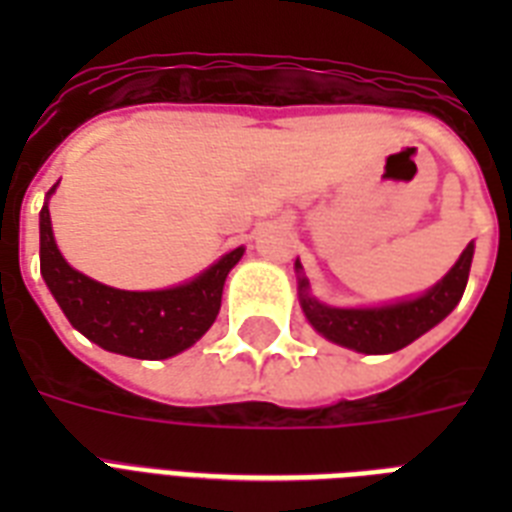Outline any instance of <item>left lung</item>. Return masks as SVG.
Masks as SVG:
<instances>
[{
	"instance_id": "1",
	"label": "left lung",
	"mask_w": 512,
	"mask_h": 512,
	"mask_svg": "<svg viewBox=\"0 0 512 512\" xmlns=\"http://www.w3.org/2000/svg\"><path fill=\"white\" fill-rule=\"evenodd\" d=\"M473 252L476 247L470 241L468 247L462 249L460 260L428 292L409 297V300H398V303L372 305V308H335V305L319 303L311 295V284L305 279L303 265L295 260L300 308L308 324L335 345L356 350V353H369V356L393 353L430 332L457 308L462 292L468 287Z\"/></svg>"
}]
</instances>
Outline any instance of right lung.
<instances>
[{
  "label": "right lung",
  "mask_w": 512,
  "mask_h": 512,
  "mask_svg": "<svg viewBox=\"0 0 512 512\" xmlns=\"http://www.w3.org/2000/svg\"><path fill=\"white\" fill-rule=\"evenodd\" d=\"M55 188L58 183L47 191V201ZM47 201L39 212V268L76 332L103 350L146 361L177 356L207 335L220 313L225 279L244 255V247H236L177 287L151 292L114 289L66 263L52 236Z\"/></svg>",
  "instance_id": "obj_1"
}]
</instances>
